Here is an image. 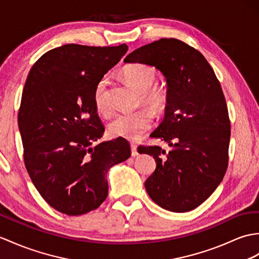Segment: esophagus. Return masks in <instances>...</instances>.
<instances>
[{
	"instance_id": "34e87169",
	"label": "esophagus",
	"mask_w": 259,
	"mask_h": 259,
	"mask_svg": "<svg viewBox=\"0 0 259 259\" xmlns=\"http://www.w3.org/2000/svg\"><path fill=\"white\" fill-rule=\"evenodd\" d=\"M131 155L132 157H137L138 154V150H137V144H135V143H131Z\"/></svg>"
}]
</instances>
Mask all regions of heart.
Wrapping results in <instances>:
<instances>
[{"mask_svg": "<svg viewBox=\"0 0 259 259\" xmlns=\"http://www.w3.org/2000/svg\"><path fill=\"white\" fill-rule=\"evenodd\" d=\"M122 78L130 87L140 93L141 101L151 108L154 112H162L169 101L167 90L162 86H155L158 74L153 67L146 64H130L122 69ZM107 80L101 79L95 88L94 101L97 110L102 115H109L111 108L107 100ZM153 115L147 109L134 112L120 113L108 127L112 138H122L127 140H137L151 128Z\"/></svg>", "mask_w": 259, "mask_h": 259, "instance_id": "b5f03b06", "label": "heart"}]
</instances>
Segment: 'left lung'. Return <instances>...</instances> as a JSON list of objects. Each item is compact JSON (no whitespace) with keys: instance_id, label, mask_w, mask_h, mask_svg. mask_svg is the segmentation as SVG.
I'll return each mask as SVG.
<instances>
[{"instance_id":"1","label":"left lung","mask_w":259,"mask_h":259,"mask_svg":"<svg viewBox=\"0 0 259 259\" xmlns=\"http://www.w3.org/2000/svg\"><path fill=\"white\" fill-rule=\"evenodd\" d=\"M124 62L154 66L167 82L165 117L151 137L172 149L138 148L157 162L144 182L148 194L167 211L194 209L218 188L228 166L231 121L218 77L200 52L177 38L144 45Z\"/></svg>"}]
</instances>
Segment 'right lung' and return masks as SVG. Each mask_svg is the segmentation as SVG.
I'll list each match as a JSON object with an SVG mask.
<instances>
[{
    "label": "right lung",
    "mask_w": 259,
    "mask_h": 259,
    "mask_svg": "<svg viewBox=\"0 0 259 259\" xmlns=\"http://www.w3.org/2000/svg\"><path fill=\"white\" fill-rule=\"evenodd\" d=\"M127 51L125 44H66L46 52L29 70L19 109L24 164L58 212L76 216L99 207L108 195V170L130 158L122 138L94 146L105 132L95 88Z\"/></svg>",
    "instance_id": "right-lung-1"
}]
</instances>
